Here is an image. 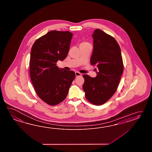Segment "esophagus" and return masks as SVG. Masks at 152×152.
I'll list each match as a JSON object with an SVG mask.
<instances>
[{
  "label": "esophagus",
  "instance_id": "obj_1",
  "mask_svg": "<svg viewBox=\"0 0 152 152\" xmlns=\"http://www.w3.org/2000/svg\"><path fill=\"white\" fill-rule=\"evenodd\" d=\"M75 75H76V77H79V76H81L82 75L78 72H75Z\"/></svg>",
  "mask_w": 152,
  "mask_h": 152
}]
</instances>
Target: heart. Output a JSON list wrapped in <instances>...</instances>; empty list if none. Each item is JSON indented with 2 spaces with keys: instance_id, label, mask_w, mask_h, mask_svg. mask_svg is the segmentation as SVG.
Instances as JSON below:
<instances>
[{
  "instance_id": "1",
  "label": "heart",
  "mask_w": 152,
  "mask_h": 152,
  "mask_svg": "<svg viewBox=\"0 0 152 152\" xmlns=\"http://www.w3.org/2000/svg\"><path fill=\"white\" fill-rule=\"evenodd\" d=\"M87 44H88L87 42H83L81 44V45H87Z\"/></svg>"
}]
</instances>
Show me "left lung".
<instances>
[{
  "label": "left lung",
  "mask_w": 152,
  "mask_h": 152,
  "mask_svg": "<svg viewBox=\"0 0 152 152\" xmlns=\"http://www.w3.org/2000/svg\"><path fill=\"white\" fill-rule=\"evenodd\" d=\"M92 36L94 49L90 62L97 67V76L92 77L83 75V88L88 102L100 105L116 91L123 73V60L120 45L113 37L98 29Z\"/></svg>",
  "instance_id": "1"
}]
</instances>
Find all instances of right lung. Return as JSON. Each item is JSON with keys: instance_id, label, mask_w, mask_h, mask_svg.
<instances>
[{"instance_id": "obj_1", "label": "right lung", "mask_w": 152, "mask_h": 152, "mask_svg": "<svg viewBox=\"0 0 152 152\" xmlns=\"http://www.w3.org/2000/svg\"><path fill=\"white\" fill-rule=\"evenodd\" d=\"M73 34L52 30L42 36L32 45L30 60V75L37 94L43 101L56 105L67 97L75 79V72L56 66L58 60L68 54Z\"/></svg>"}]
</instances>
